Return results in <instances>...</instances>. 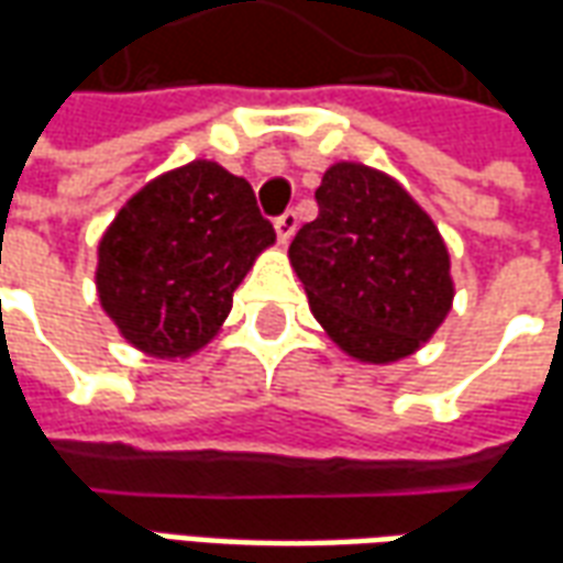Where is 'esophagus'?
<instances>
[{
    "label": "esophagus",
    "mask_w": 563,
    "mask_h": 563,
    "mask_svg": "<svg viewBox=\"0 0 563 563\" xmlns=\"http://www.w3.org/2000/svg\"><path fill=\"white\" fill-rule=\"evenodd\" d=\"M295 229H298V217H295L292 210H286V213H283L280 220L274 222V232H277V241H280L283 246H286V244H289V241H292Z\"/></svg>",
    "instance_id": "1"
}]
</instances>
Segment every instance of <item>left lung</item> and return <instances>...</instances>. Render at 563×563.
<instances>
[{"instance_id":"1","label":"left lung","mask_w":563,"mask_h":563,"mask_svg":"<svg viewBox=\"0 0 563 563\" xmlns=\"http://www.w3.org/2000/svg\"><path fill=\"white\" fill-rule=\"evenodd\" d=\"M317 201L319 217L289 246L310 313L362 365L419 353L455 298L431 213L391 174L350 159L329 165Z\"/></svg>"}]
</instances>
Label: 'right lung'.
Masks as SVG:
<instances>
[{"label":"right lung","instance_id":"add662e5","mask_svg":"<svg viewBox=\"0 0 563 563\" xmlns=\"http://www.w3.org/2000/svg\"><path fill=\"white\" fill-rule=\"evenodd\" d=\"M274 238L244 177L213 159L177 165L126 198L99 238V305L139 353L189 358L220 334Z\"/></svg>","mask_w":563,"mask_h":563}]
</instances>
